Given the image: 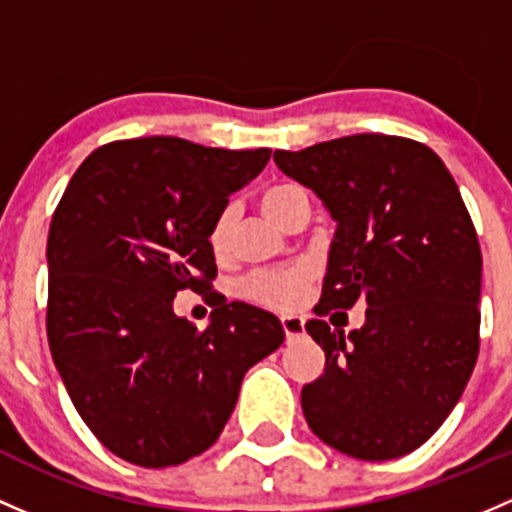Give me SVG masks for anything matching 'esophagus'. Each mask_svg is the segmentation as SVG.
I'll use <instances>...</instances> for the list:
<instances>
[{"mask_svg":"<svg viewBox=\"0 0 512 512\" xmlns=\"http://www.w3.org/2000/svg\"><path fill=\"white\" fill-rule=\"evenodd\" d=\"M281 328H283V333H286L288 340H295V337H300L305 333L303 318H295V315H288V318H283Z\"/></svg>","mask_w":512,"mask_h":512,"instance_id":"esophagus-1","label":"esophagus"}]
</instances>
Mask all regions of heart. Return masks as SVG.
<instances>
[{"label":"heart","mask_w":512,"mask_h":512,"mask_svg":"<svg viewBox=\"0 0 512 512\" xmlns=\"http://www.w3.org/2000/svg\"><path fill=\"white\" fill-rule=\"evenodd\" d=\"M300 197H305V194L295 184L273 182L261 192V209L276 224H283L291 204ZM231 239H234V209L226 207L224 212H219L212 229H209V246H212L214 254L224 256L229 251ZM310 278H313V268L310 266H293L286 268V271L256 273V276L246 278L244 286H241V293L258 305H266V308L293 310L303 303Z\"/></svg>","instance_id":"heart-1"}]
</instances>
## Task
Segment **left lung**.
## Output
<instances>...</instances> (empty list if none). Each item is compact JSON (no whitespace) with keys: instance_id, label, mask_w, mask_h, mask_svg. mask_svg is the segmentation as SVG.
Returning <instances> with one entry per match:
<instances>
[{"instance_id":"1","label":"left lung","mask_w":512,"mask_h":512,"mask_svg":"<svg viewBox=\"0 0 512 512\" xmlns=\"http://www.w3.org/2000/svg\"><path fill=\"white\" fill-rule=\"evenodd\" d=\"M273 160L337 224L315 313L367 303L365 325L347 335L305 323L325 350V372L300 392L305 421L362 461L412 453L478 360L483 258L461 192L434 150L394 135H347Z\"/></svg>"}]
</instances>
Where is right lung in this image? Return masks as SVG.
Listing matches in <instances>:
<instances>
[{
  "label": "right lung",
  "instance_id": "add662e5",
  "mask_svg": "<svg viewBox=\"0 0 512 512\" xmlns=\"http://www.w3.org/2000/svg\"><path fill=\"white\" fill-rule=\"evenodd\" d=\"M268 157V147L118 140L83 160L56 207L46 244L54 365L100 444L135 466L207 451L244 374L286 337L273 313L219 293L208 295L207 331L171 308L184 287L212 288L209 229Z\"/></svg>",
  "mask_w": 512,
  "mask_h": 512
}]
</instances>
